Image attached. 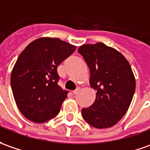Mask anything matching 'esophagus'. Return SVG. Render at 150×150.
<instances>
[{
    "instance_id": "34e87169",
    "label": "esophagus",
    "mask_w": 150,
    "mask_h": 150,
    "mask_svg": "<svg viewBox=\"0 0 150 150\" xmlns=\"http://www.w3.org/2000/svg\"><path fill=\"white\" fill-rule=\"evenodd\" d=\"M79 89H80V88H79V87H78V88H76V89H75V90L73 91V94H76V93H78L79 91Z\"/></svg>"
}]
</instances>
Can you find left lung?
Returning a JSON list of instances; mask_svg holds the SVG:
<instances>
[{
	"mask_svg": "<svg viewBox=\"0 0 150 150\" xmlns=\"http://www.w3.org/2000/svg\"><path fill=\"white\" fill-rule=\"evenodd\" d=\"M78 52L89 68L90 86L97 90L94 103L81 110L83 119L98 129L116 125L135 93V79L130 63L121 52L102 42L82 45Z\"/></svg>",
	"mask_w": 150,
	"mask_h": 150,
	"instance_id": "1",
	"label": "left lung"
}]
</instances>
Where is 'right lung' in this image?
Listing matches in <instances>:
<instances>
[{"label":"right lung","instance_id":"obj_1","mask_svg":"<svg viewBox=\"0 0 150 150\" xmlns=\"http://www.w3.org/2000/svg\"><path fill=\"white\" fill-rule=\"evenodd\" d=\"M75 49L59 38H41L19 56L11 72V88L19 111L29 121L42 123L59 113L68 91L58 85L57 67Z\"/></svg>","mask_w":150,"mask_h":150}]
</instances>
